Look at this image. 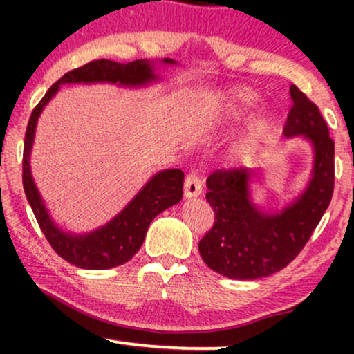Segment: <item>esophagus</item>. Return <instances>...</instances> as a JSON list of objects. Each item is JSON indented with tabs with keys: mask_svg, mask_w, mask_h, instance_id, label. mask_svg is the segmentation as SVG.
I'll list each match as a JSON object with an SVG mask.
<instances>
[{
	"mask_svg": "<svg viewBox=\"0 0 354 354\" xmlns=\"http://www.w3.org/2000/svg\"><path fill=\"white\" fill-rule=\"evenodd\" d=\"M203 189V180L201 176L196 171H191L189 174H186L185 180V196L186 198H193V196H200Z\"/></svg>",
	"mask_w": 354,
	"mask_h": 354,
	"instance_id": "34e87169",
	"label": "esophagus"
}]
</instances>
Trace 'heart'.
<instances>
[{"label": "heart", "instance_id": "b5f03b06", "mask_svg": "<svg viewBox=\"0 0 354 354\" xmlns=\"http://www.w3.org/2000/svg\"><path fill=\"white\" fill-rule=\"evenodd\" d=\"M254 103H256V93L254 91H251V89H248V88L234 89V91H231L230 95L225 98L226 116H230V118L243 116L248 109L253 106ZM266 129H268V121L261 120V121H258V123H254L253 128H251L250 143H254L258 138H261L263 135H265Z\"/></svg>", "mask_w": 354, "mask_h": 354}]
</instances>
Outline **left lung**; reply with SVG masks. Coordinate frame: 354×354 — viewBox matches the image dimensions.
<instances>
[{
    "instance_id": "1",
    "label": "left lung",
    "mask_w": 354,
    "mask_h": 354,
    "mask_svg": "<svg viewBox=\"0 0 354 354\" xmlns=\"http://www.w3.org/2000/svg\"><path fill=\"white\" fill-rule=\"evenodd\" d=\"M284 136L303 135L315 146V168L308 188L283 213L266 214L248 196L246 168L216 169L209 174L206 200L214 223L201 238L203 261L233 279H256L278 273L301 253L330 206L335 189V141L319 108L296 84Z\"/></svg>"
}]
</instances>
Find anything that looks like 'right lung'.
<instances>
[{
  "label": "right lung",
  "mask_w": 354,
  "mask_h": 354,
  "mask_svg": "<svg viewBox=\"0 0 354 354\" xmlns=\"http://www.w3.org/2000/svg\"><path fill=\"white\" fill-rule=\"evenodd\" d=\"M165 63L173 64L174 61L166 58ZM156 76L151 70V63L146 59H136L126 64L109 59L89 61L83 66L61 76L48 89L46 95L31 113L23 148V188L44 238L48 239L55 253L71 265L84 268V270H108V268L124 265L126 261H129L143 245L149 223L161 211L180 203L185 173L181 169H166V171L158 173L115 219H111L103 228L96 230L95 233L84 234V236L63 233L53 225L51 218L48 216V211L44 209L30 171V153L39 113L63 83L109 81V83L136 86V84L149 83Z\"/></svg>",
  "instance_id": "add662e5"
}]
</instances>
